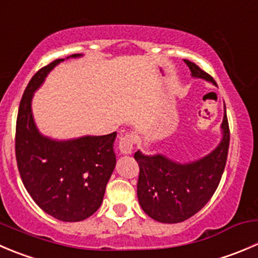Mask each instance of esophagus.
I'll use <instances>...</instances> for the list:
<instances>
[{"mask_svg": "<svg viewBox=\"0 0 258 258\" xmlns=\"http://www.w3.org/2000/svg\"><path fill=\"white\" fill-rule=\"evenodd\" d=\"M135 140L136 139H135L134 134H126L119 137L118 149L121 154H131L132 150H134Z\"/></svg>", "mask_w": 258, "mask_h": 258, "instance_id": "obj_1", "label": "esophagus"}]
</instances>
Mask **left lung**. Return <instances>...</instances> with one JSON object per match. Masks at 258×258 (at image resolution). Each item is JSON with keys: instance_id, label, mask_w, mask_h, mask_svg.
Returning <instances> with one entry per match:
<instances>
[{"instance_id": "1", "label": "left lung", "mask_w": 258, "mask_h": 258, "mask_svg": "<svg viewBox=\"0 0 258 258\" xmlns=\"http://www.w3.org/2000/svg\"><path fill=\"white\" fill-rule=\"evenodd\" d=\"M192 77L216 84L208 73L184 60ZM223 139L214 151L198 161L179 164L162 155L135 154L140 166L137 197L141 208L161 223H180L198 213L213 197L226 167L229 149V124L224 111Z\"/></svg>"}]
</instances>
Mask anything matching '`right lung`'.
<instances>
[{"label": "right lung", "instance_id": "right-lung-1", "mask_svg": "<svg viewBox=\"0 0 258 258\" xmlns=\"http://www.w3.org/2000/svg\"><path fill=\"white\" fill-rule=\"evenodd\" d=\"M62 60L37 71L27 84L17 113L15 152L20 176L35 203L59 221L79 222L96 213L103 202L116 166L117 132L71 141H54L40 135L32 119V96Z\"/></svg>", "mask_w": 258, "mask_h": 258}]
</instances>
